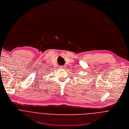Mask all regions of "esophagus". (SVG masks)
Segmentation results:
<instances>
[{
    "label": "esophagus",
    "instance_id": "obj_1",
    "mask_svg": "<svg viewBox=\"0 0 129 129\" xmlns=\"http://www.w3.org/2000/svg\"><path fill=\"white\" fill-rule=\"evenodd\" d=\"M60 67V69H65L66 68V66H61V67Z\"/></svg>",
    "mask_w": 129,
    "mask_h": 129
}]
</instances>
